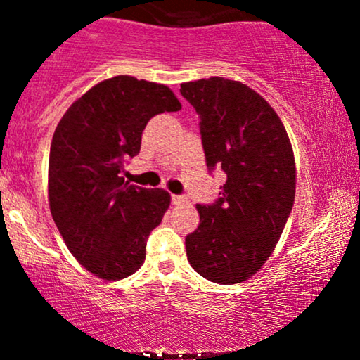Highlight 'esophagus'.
<instances>
[{
    "label": "esophagus",
    "instance_id": "obj_1",
    "mask_svg": "<svg viewBox=\"0 0 360 360\" xmlns=\"http://www.w3.org/2000/svg\"><path fill=\"white\" fill-rule=\"evenodd\" d=\"M171 200H172V203H174V205H184V203H188V198L183 196V194H172Z\"/></svg>",
    "mask_w": 360,
    "mask_h": 360
}]
</instances>
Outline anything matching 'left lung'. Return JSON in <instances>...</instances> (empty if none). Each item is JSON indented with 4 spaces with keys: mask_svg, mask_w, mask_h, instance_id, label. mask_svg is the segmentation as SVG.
I'll return each instance as SVG.
<instances>
[{
    "mask_svg": "<svg viewBox=\"0 0 360 360\" xmlns=\"http://www.w3.org/2000/svg\"><path fill=\"white\" fill-rule=\"evenodd\" d=\"M181 94L200 115L208 171L226 174L220 198L196 205L200 225L186 237V254L205 279L242 283L269 259L292 210L291 142L269 103L242 82H184Z\"/></svg>",
    "mask_w": 360,
    "mask_h": 360,
    "instance_id": "obj_1",
    "label": "left lung"
}]
</instances>
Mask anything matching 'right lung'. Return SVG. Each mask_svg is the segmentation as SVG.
<instances>
[{
    "label": "right lung",
    "instance_id": "1",
    "mask_svg": "<svg viewBox=\"0 0 360 360\" xmlns=\"http://www.w3.org/2000/svg\"><path fill=\"white\" fill-rule=\"evenodd\" d=\"M179 110L167 86L115 76L74 101L53 131L52 218L71 254L98 278L123 279L146 260L147 238L171 194L128 184L122 172L140 152L148 120Z\"/></svg>",
    "mask_w": 360,
    "mask_h": 360
}]
</instances>
